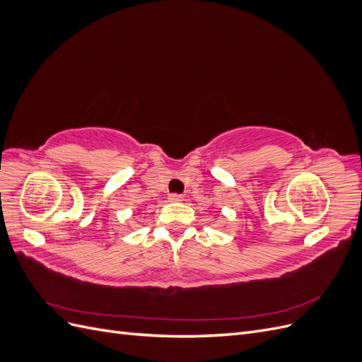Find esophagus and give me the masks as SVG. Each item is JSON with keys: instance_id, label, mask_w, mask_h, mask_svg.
<instances>
[{"instance_id": "34e87169", "label": "esophagus", "mask_w": 362, "mask_h": 362, "mask_svg": "<svg viewBox=\"0 0 362 362\" xmlns=\"http://www.w3.org/2000/svg\"><path fill=\"white\" fill-rule=\"evenodd\" d=\"M168 199L170 201V202H181L184 198L181 194H178V193H170L169 196H168Z\"/></svg>"}]
</instances>
